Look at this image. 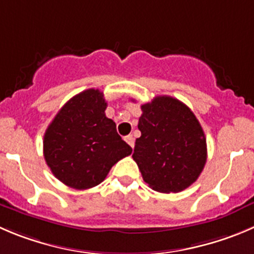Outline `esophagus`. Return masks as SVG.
<instances>
[{"mask_svg":"<svg viewBox=\"0 0 254 254\" xmlns=\"http://www.w3.org/2000/svg\"><path fill=\"white\" fill-rule=\"evenodd\" d=\"M125 141H127L130 146L134 147V137H132V135H127V136H125Z\"/></svg>","mask_w":254,"mask_h":254,"instance_id":"1","label":"esophagus"}]
</instances>
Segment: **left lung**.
Segmentation results:
<instances>
[{
    "label": "left lung",
    "mask_w": 254,
    "mask_h": 254,
    "mask_svg": "<svg viewBox=\"0 0 254 254\" xmlns=\"http://www.w3.org/2000/svg\"><path fill=\"white\" fill-rule=\"evenodd\" d=\"M132 159L159 192H180L197 180L207 160L205 132L191 109L167 95L141 105Z\"/></svg>",
    "instance_id": "1"
}]
</instances>
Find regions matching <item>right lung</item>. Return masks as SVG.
Masks as SVG:
<instances>
[{"label":"right lung","instance_id":"add662e5","mask_svg":"<svg viewBox=\"0 0 254 254\" xmlns=\"http://www.w3.org/2000/svg\"><path fill=\"white\" fill-rule=\"evenodd\" d=\"M105 109L103 92L87 89L68 100L47 127L44 159L54 176L72 189L97 186L119 160L131 154Z\"/></svg>","mask_w":254,"mask_h":254}]
</instances>
